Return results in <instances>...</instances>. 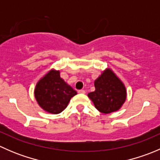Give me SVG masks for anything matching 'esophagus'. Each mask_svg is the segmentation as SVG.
I'll use <instances>...</instances> for the list:
<instances>
[{
  "label": "esophagus",
  "instance_id": "34e87169",
  "mask_svg": "<svg viewBox=\"0 0 160 160\" xmlns=\"http://www.w3.org/2000/svg\"><path fill=\"white\" fill-rule=\"evenodd\" d=\"M78 93H83V94H84V93H86V92H85L84 90H79Z\"/></svg>",
  "mask_w": 160,
  "mask_h": 160
}]
</instances>
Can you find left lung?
<instances>
[{
	"label": "left lung",
	"instance_id": "left-lung-1",
	"mask_svg": "<svg viewBox=\"0 0 160 160\" xmlns=\"http://www.w3.org/2000/svg\"><path fill=\"white\" fill-rule=\"evenodd\" d=\"M95 90L88 94L100 112L110 114L118 111L127 98L126 88L111 69H105L94 81Z\"/></svg>",
	"mask_w": 160,
	"mask_h": 160
}]
</instances>
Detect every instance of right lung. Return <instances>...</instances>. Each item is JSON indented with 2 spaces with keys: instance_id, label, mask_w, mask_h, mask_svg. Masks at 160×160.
<instances>
[{
  "instance_id": "add662e5",
  "label": "right lung",
  "mask_w": 160,
  "mask_h": 160,
  "mask_svg": "<svg viewBox=\"0 0 160 160\" xmlns=\"http://www.w3.org/2000/svg\"><path fill=\"white\" fill-rule=\"evenodd\" d=\"M77 91L60 77V72L51 69L38 80L34 94L41 108L50 114L62 112Z\"/></svg>"
}]
</instances>
